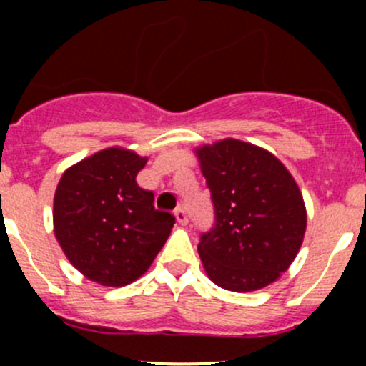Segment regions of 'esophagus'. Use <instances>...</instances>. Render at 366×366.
<instances>
[{"label": "esophagus", "mask_w": 366, "mask_h": 366, "mask_svg": "<svg viewBox=\"0 0 366 366\" xmlns=\"http://www.w3.org/2000/svg\"><path fill=\"white\" fill-rule=\"evenodd\" d=\"M175 217L180 224H187V214H186V209H184V207H177Z\"/></svg>", "instance_id": "obj_1"}]
</instances>
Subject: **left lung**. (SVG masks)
I'll use <instances>...</instances> for the list:
<instances>
[{
	"instance_id": "1",
	"label": "left lung",
	"mask_w": 366,
	"mask_h": 366,
	"mask_svg": "<svg viewBox=\"0 0 366 366\" xmlns=\"http://www.w3.org/2000/svg\"><path fill=\"white\" fill-rule=\"evenodd\" d=\"M214 205L198 244L207 276L232 292L267 287L289 269L306 230L302 194L271 152L239 139L197 150Z\"/></svg>"
}]
</instances>
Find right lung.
I'll use <instances>...</instances> for the list:
<instances>
[{
    "instance_id": "1",
    "label": "right lung",
    "mask_w": 366,
    "mask_h": 366,
    "mask_svg": "<svg viewBox=\"0 0 366 366\" xmlns=\"http://www.w3.org/2000/svg\"><path fill=\"white\" fill-rule=\"evenodd\" d=\"M147 157L106 149L61 175L54 194V235L88 280L124 287L138 280L172 232L175 216L154 207L136 175Z\"/></svg>"
}]
</instances>
